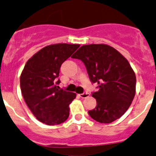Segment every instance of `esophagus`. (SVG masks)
Masks as SVG:
<instances>
[{"mask_svg": "<svg viewBox=\"0 0 156 156\" xmlns=\"http://www.w3.org/2000/svg\"><path fill=\"white\" fill-rule=\"evenodd\" d=\"M89 95H90V94L87 93V91H84V92H83L82 94H80V97H81V98H86L87 97H88Z\"/></svg>", "mask_w": 156, "mask_h": 156, "instance_id": "esophagus-1", "label": "esophagus"}]
</instances>
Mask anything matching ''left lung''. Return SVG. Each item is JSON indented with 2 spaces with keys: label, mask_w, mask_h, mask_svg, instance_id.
<instances>
[{
  "label": "left lung",
  "mask_w": 156,
  "mask_h": 156,
  "mask_svg": "<svg viewBox=\"0 0 156 156\" xmlns=\"http://www.w3.org/2000/svg\"><path fill=\"white\" fill-rule=\"evenodd\" d=\"M85 66L92 84L98 91L92 92L97 106L89 110L91 118L110 123L124 114L136 94V78L129 62L113 47L104 44L84 45L72 56Z\"/></svg>",
  "instance_id": "left-lung-1"
}]
</instances>
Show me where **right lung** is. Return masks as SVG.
Listing matches in <instances>:
<instances>
[{"mask_svg": "<svg viewBox=\"0 0 156 156\" xmlns=\"http://www.w3.org/2000/svg\"><path fill=\"white\" fill-rule=\"evenodd\" d=\"M79 47L55 44L36 52L26 63L20 75V89L26 104L38 120L54 126L69 116V104L76 94L59 89L62 64Z\"/></svg>", "mask_w": 156, "mask_h": 156, "instance_id": "obj_1", "label": "right lung"}]
</instances>
